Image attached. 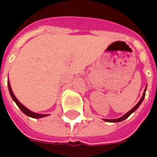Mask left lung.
Wrapping results in <instances>:
<instances>
[{
  "mask_svg": "<svg viewBox=\"0 0 157 157\" xmlns=\"http://www.w3.org/2000/svg\"><path fill=\"white\" fill-rule=\"evenodd\" d=\"M145 90H146V88L145 89V92H144V93H143V96H142L141 99L140 100V102H139L138 103H137V104H136V105H135V107H134V108H133V109H131V110H130V111H128V112L127 113H126L125 115H124V116H123V117H121V118H117V119H104V120H105V121H107V122H120V121H123V120H124L125 118H128V116L130 115V114H131L132 113L135 112V110H136V109H138L139 107H140V105L141 104L142 101H143V100H144V98H145Z\"/></svg>",
  "mask_w": 157,
  "mask_h": 157,
  "instance_id": "8db88e82",
  "label": "left lung"
}]
</instances>
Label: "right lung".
Returning <instances> with one entry per match:
<instances>
[{"mask_svg":"<svg viewBox=\"0 0 157 157\" xmlns=\"http://www.w3.org/2000/svg\"><path fill=\"white\" fill-rule=\"evenodd\" d=\"M7 85H8V89H9V92H10V94H11V96H12V99L14 100V102L17 103V105L18 106V108L21 110L22 111V113H24L26 115L29 116V117H31V118H42V117H45V114H39V113H33L31 112L30 110H29V109H27V108H25L24 106L22 105L21 102H19V101L17 100V99L16 98L15 96H14V94H13V92H12V88H11V86H10V83H7Z\"/></svg>","mask_w":157,"mask_h":157,"instance_id":"1","label":"right lung"}]
</instances>
